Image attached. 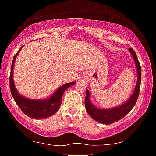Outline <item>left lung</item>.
I'll use <instances>...</instances> for the list:
<instances>
[{"label":"left lung","mask_w":156,"mask_h":156,"mask_svg":"<svg viewBox=\"0 0 156 156\" xmlns=\"http://www.w3.org/2000/svg\"><path fill=\"white\" fill-rule=\"evenodd\" d=\"M129 52L133 56L134 59L135 64L136 66L137 71V82L135 86L134 91L130 98L118 106L113 107L110 108H100L94 105L90 100V92L86 89V99H85V106H86V112H88L94 120L104 125H111L112 123H115L118 120H121L125 116H126L134 107L135 104L136 103L138 99L139 94H140V89L141 82V67L140 62L138 61L137 56L132 48H129Z\"/></svg>","instance_id":"obj_1"}]
</instances>
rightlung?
<instances>
[{"instance_id": "1", "label": "right lung", "mask_w": 156, "mask_h": 156, "mask_svg": "<svg viewBox=\"0 0 156 156\" xmlns=\"http://www.w3.org/2000/svg\"><path fill=\"white\" fill-rule=\"evenodd\" d=\"M22 48H23V46L20 48L17 53L16 54L12 62L11 74H10V78H9L11 94L16 103L17 104L22 112L27 116L34 119L48 118L49 116H51L52 115L56 113L57 111L59 109L64 92L70 86L75 84L76 82H72L62 85L52 94L51 96H50L48 98H44V99H31V98H25L24 96L21 95L16 90L15 83H14L13 69L15 60Z\"/></svg>"}]
</instances>
